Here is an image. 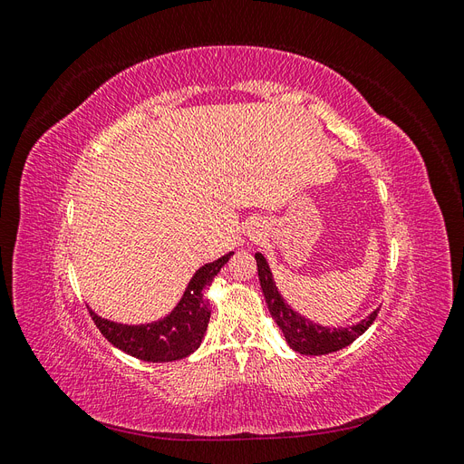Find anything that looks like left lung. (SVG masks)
Segmentation results:
<instances>
[{
	"label": "left lung",
	"instance_id": "left-lung-1",
	"mask_svg": "<svg viewBox=\"0 0 464 464\" xmlns=\"http://www.w3.org/2000/svg\"><path fill=\"white\" fill-rule=\"evenodd\" d=\"M256 261L266 307H269L271 317L275 319L278 329L283 331L285 339L294 353H300L305 356H323L336 353V350L353 344L360 334L370 329V325L377 317L379 307L362 321L354 323V325L323 327L319 323H314L300 315L296 310H292L288 302L280 296L269 263H266V259L261 254H256Z\"/></svg>",
	"mask_w": 464,
	"mask_h": 464
}]
</instances>
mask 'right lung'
Here are the masks:
<instances>
[{
    "mask_svg": "<svg viewBox=\"0 0 464 464\" xmlns=\"http://www.w3.org/2000/svg\"><path fill=\"white\" fill-rule=\"evenodd\" d=\"M232 256L234 251L199 266L174 310L157 321L128 325V323L104 319L91 307L89 314L108 343L123 350L125 354L145 362H176L186 358L199 348L208 327L210 307L205 290Z\"/></svg>",
    "mask_w": 464,
    "mask_h": 464,
    "instance_id": "obj_1",
    "label": "right lung"
}]
</instances>
